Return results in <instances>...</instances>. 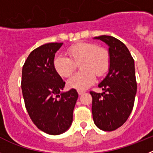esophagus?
<instances>
[{"label": "esophagus", "instance_id": "1", "mask_svg": "<svg viewBox=\"0 0 153 153\" xmlns=\"http://www.w3.org/2000/svg\"><path fill=\"white\" fill-rule=\"evenodd\" d=\"M77 92L79 95H82V94H83L85 93V91H83V90H78Z\"/></svg>", "mask_w": 153, "mask_h": 153}]
</instances>
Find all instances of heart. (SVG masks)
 Masks as SVG:
<instances>
[{
	"label": "heart",
	"mask_w": 153,
	"mask_h": 153,
	"mask_svg": "<svg viewBox=\"0 0 153 153\" xmlns=\"http://www.w3.org/2000/svg\"><path fill=\"white\" fill-rule=\"evenodd\" d=\"M70 58L57 54L53 59V68L63 77H69L79 63L82 71L69 79L70 87L84 90L95 82L97 76H102L109 67V55L105 49L92 43L80 42L67 50Z\"/></svg>",
	"instance_id": "obj_1"
}]
</instances>
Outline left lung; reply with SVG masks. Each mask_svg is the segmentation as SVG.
I'll return each mask as SVG.
<instances>
[{
	"label": "left lung",
	"instance_id": "8db88e82",
	"mask_svg": "<svg viewBox=\"0 0 153 153\" xmlns=\"http://www.w3.org/2000/svg\"><path fill=\"white\" fill-rule=\"evenodd\" d=\"M100 40L109 47L107 75L98 84L102 93L90 91L92 113L95 125L103 131H113L123 125L133 108L137 84L135 63L126 46L112 36L102 35Z\"/></svg>",
	"mask_w": 153,
	"mask_h": 153
}]
</instances>
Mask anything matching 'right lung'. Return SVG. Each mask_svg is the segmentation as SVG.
I'll use <instances>...</instances> for the list:
<instances>
[{
    "label": "right lung",
    "instance_id": "1",
    "mask_svg": "<svg viewBox=\"0 0 153 153\" xmlns=\"http://www.w3.org/2000/svg\"><path fill=\"white\" fill-rule=\"evenodd\" d=\"M63 43H49L30 53L22 70L21 89L27 111L36 126L60 135L73 122L78 98L75 89L63 92L65 82L53 68V59Z\"/></svg>",
    "mask_w": 153,
    "mask_h": 153
}]
</instances>
